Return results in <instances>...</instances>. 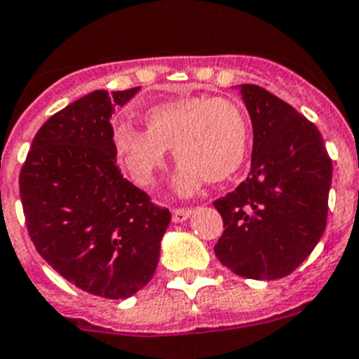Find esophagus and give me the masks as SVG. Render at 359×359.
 Masks as SVG:
<instances>
[{
    "instance_id": "obj_1",
    "label": "esophagus",
    "mask_w": 359,
    "mask_h": 359,
    "mask_svg": "<svg viewBox=\"0 0 359 359\" xmlns=\"http://www.w3.org/2000/svg\"><path fill=\"white\" fill-rule=\"evenodd\" d=\"M193 214V210L191 208H176L172 212V221L174 223H183V221H187Z\"/></svg>"
}]
</instances>
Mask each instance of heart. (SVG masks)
I'll list each match as a JSON object with an SVG mask.
<instances>
[{
    "instance_id": "b5f03b06",
    "label": "heart",
    "mask_w": 359,
    "mask_h": 359,
    "mask_svg": "<svg viewBox=\"0 0 359 359\" xmlns=\"http://www.w3.org/2000/svg\"><path fill=\"white\" fill-rule=\"evenodd\" d=\"M147 130L130 123L111 128V147L121 168L140 187L157 180L172 147L180 166L174 189L191 195L204 180L225 182L241 168L248 153L250 126L241 106L225 98L183 96L149 107Z\"/></svg>"
}]
</instances>
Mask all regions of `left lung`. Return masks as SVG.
<instances>
[{
  "instance_id": "left-lung-1",
  "label": "left lung",
  "mask_w": 359,
  "mask_h": 359,
  "mask_svg": "<svg viewBox=\"0 0 359 359\" xmlns=\"http://www.w3.org/2000/svg\"><path fill=\"white\" fill-rule=\"evenodd\" d=\"M234 88L252 118V168L214 202L225 227L214 252L238 276L278 280L322 238L333 166L309 118L257 85Z\"/></svg>"
}]
</instances>
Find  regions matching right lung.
<instances>
[{
    "instance_id": "right-lung-1",
    "label": "right lung",
    "mask_w": 359,
    "mask_h": 359,
    "mask_svg": "<svg viewBox=\"0 0 359 359\" xmlns=\"http://www.w3.org/2000/svg\"><path fill=\"white\" fill-rule=\"evenodd\" d=\"M94 90L39 128L20 172L29 238L79 290L126 299L155 274L170 212L121 176L111 115L138 94Z\"/></svg>"
}]
</instances>
